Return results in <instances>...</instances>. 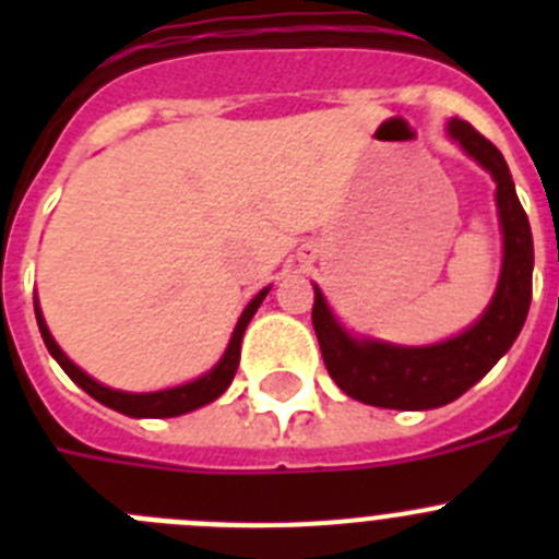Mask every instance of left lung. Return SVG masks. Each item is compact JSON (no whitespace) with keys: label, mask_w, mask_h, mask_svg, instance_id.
I'll return each instance as SVG.
<instances>
[{"label":"left lung","mask_w":559,"mask_h":559,"mask_svg":"<svg viewBox=\"0 0 559 559\" xmlns=\"http://www.w3.org/2000/svg\"><path fill=\"white\" fill-rule=\"evenodd\" d=\"M453 140L481 162L496 179V201L503 229V269L487 313L462 335L433 347H392L380 341L349 338L330 313L322 290L316 288L313 330L322 347L324 367L344 394L378 408H439L462 397L473 383L498 364L521 333L532 302L530 218L515 195L510 167L501 151L471 122H448Z\"/></svg>","instance_id":"1"}]
</instances>
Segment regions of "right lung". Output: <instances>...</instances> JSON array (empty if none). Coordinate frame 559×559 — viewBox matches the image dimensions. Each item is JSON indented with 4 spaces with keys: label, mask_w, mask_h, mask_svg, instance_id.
I'll list each match as a JSON object with an SVG mask.
<instances>
[{
    "label": "right lung",
    "mask_w": 559,
    "mask_h": 559,
    "mask_svg": "<svg viewBox=\"0 0 559 559\" xmlns=\"http://www.w3.org/2000/svg\"><path fill=\"white\" fill-rule=\"evenodd\" d=\"M265 294H269V288L260 290V294H257L254 299L249 302V308L243 310V316H240V322H237L235 333H231L229 347H226L224 358L218 360V367L212 369V372H206L204 378L192 380V383H185V386L165 389V392H151V394H128V392H117V389L100 386L97 380H92L86 372H81V369H78L75 364H72V360L61 353V347L56 344V338L49 335L47 324H44V316L38 308H36V319H38V330H41V338H44V344H47L49 355H52V358L61 364L63 372L75 380L83 392L92 394L97 403L114 408V412L128 414V417H179V414L192 412V408L206 406V403L218 400L221 394L226 392V386H229L231 378H235V372H237V364H240V341H243V333H246V328H249L251 316L257 313V308H260V302L265 299Z\"/></svg>",
    "instance_id": "right-lung-1"
}]
</instances>
